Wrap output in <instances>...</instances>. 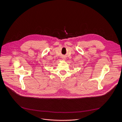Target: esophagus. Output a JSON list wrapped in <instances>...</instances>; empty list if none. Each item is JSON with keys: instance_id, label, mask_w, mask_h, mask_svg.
Segmentation results:
<instances>
[{"instance_id": "esophagus-1", "label": "esophagus", "mask_w": 122, "mask_h": 122, "mask_svg": "<svg viewBox=\"0 0 122 122\" xmlns=\"http://www.w3.org/2000/svg\"><path fill=\"white\" fill-rule=\"evenodd\" d=\"M63 59H65V57H64V58H63Z\"/></svg>"}]
</instances>
